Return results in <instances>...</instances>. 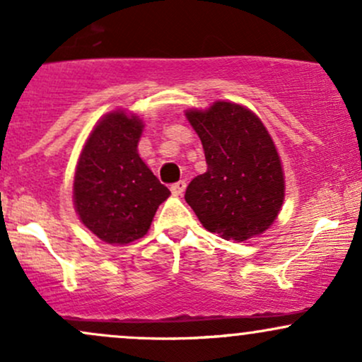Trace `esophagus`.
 <instances>
[{"label": "esophagus", "instance_id": "esophagus-1", "mask_svg": "<svg viewBox=\"0 0 362 362\" xmlns=\"http://www.w3.org/2000/svg\"><path fill=\"white\" fill-rule=\"evenodd\" d=\"M185 187H187L185 182H177V184H173L172 187H170V190H172L173 195H182L185 192Z\"/></svg>", "mask_w": 362, "mask_h": 362}]
</instances>
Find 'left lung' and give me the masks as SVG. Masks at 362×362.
Listing matches in <instances>:
<instances>
[{"instance_id":"obj_1","label":"left lung","mask_w":362,"mask_h":362,"mask_svg":"<svg viewBox=\"0 0 362 362\" xmlns=\"http://www.w3.org/2000/svg\"><path fill=\"white\" fill-rule=\"evenodd\" d=\"M185 117L201 138L207 172L185 190L187 204L211 233L245 242L276 221L284 202V170L267 127L250 109L218 100L189 109Z\"/></svg>"}]
</instances>
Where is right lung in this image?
Masks as SVG:
<instances>
[{
	"instance_id": "obj_1",
	"label": "right lung",
	"mask_w": 362,
	"mask_h": 362,
	"mask_svg": "<svg viewBox=\"0 0 362 362\" xmlns=\"http://www.w3.org/2000/svg\"><path fill=\"white\" fill-rule=\"evenodd\" d=\"M139 115L112 110L95 124L76 163L73 202L80 221L102 242L143 238L170 190L141 160Z\"/></svg>"
}]
</instances>
